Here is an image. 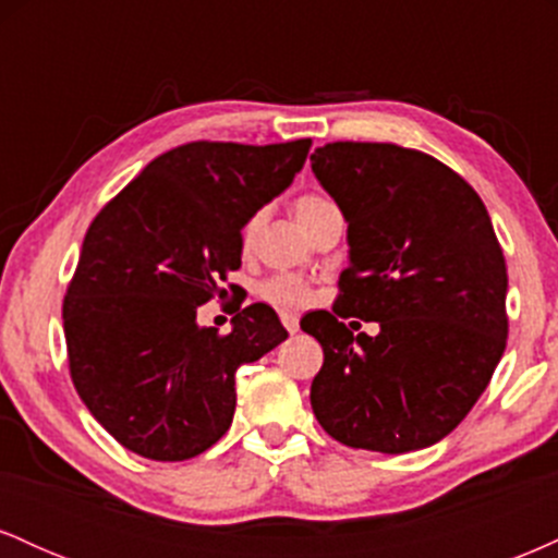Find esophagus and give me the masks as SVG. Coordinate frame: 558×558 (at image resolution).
Instances as JSON below:
<instances>
[{
  "label": "esophagus",
  "instance_id": "esophagus-1",
  "mask_svg": "<svg viewBox=\"0 0 558 558\" xmlns=\"http://www.w3.org/2000/svg\"><path fill=\"white\" fill-rule=\"evenodd\" d=\"M280 323L288 332H296L299 330V317L293 312H280Z\"/></svg>",
  "mask_w": 558,
  "mask_h": 558
}]
</instances>
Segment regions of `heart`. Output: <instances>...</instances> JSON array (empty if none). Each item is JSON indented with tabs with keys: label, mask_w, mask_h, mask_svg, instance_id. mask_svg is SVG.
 <instances>
[{
	"label": "heart",
	"mask_w": 558,
	"mask_h": 558,
	"mask_svg": "<svg viewBox=\"0 0 558 558\" xmlns=\"http://www.w3.org/2000/svg\"><path fill=\"white\" fill-rule=\"evenodd\" d=\"M330 204L332 202H328V198L319 194H304L296 198V204H293V213H296L301 226L306 228L325 207H330ZM254 230H257V220H248L241 235L243 246H252ZM262 293H265L270 301H275V304H288V306L304 304L306 296H310L306 283L301 278H296V275H275V278H270L265 286H262Z\"/></svg>",
	"instance_id": "1"
}]
</instances>
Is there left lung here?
<instances>
[{"mask_svg": "<svg viewBox=\"0 0 558 558\" xmlns=\"http://www.w3.org/2000/svg\"><path fill=\"white\" fill-rule=\"evenodd\" d=\"M312 172L349 222L341 310L301 330L323 345L312 409L343 446L380 453L438 444L488 388L506 349V262L472 185L396 144L336 141ZM377 322L354 337L337 319Z\"/></svg>", "mask_w": 558, "mask_h": 558, "instance_id": "1", "label": "left lung"}]
</instances>
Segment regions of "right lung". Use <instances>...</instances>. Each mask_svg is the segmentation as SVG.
<instances>
[{
    "mask_svg": "<svg viewBox=\"0 0 558 558\" xmlns=\"http://www.w3.org/2000/svg\"><path fill=\"white\" fill-rule=\"evenodd\" d=\"M310 138L194 141L151 159L94 217L62 304L70 377L107 433L138 457L183 462L228 433L235 369L283 343L272 306L233 328L196 323L241 267V230L304 168Z\"/></svg>",
    "mask_w": 558,
    "mask_h": 558,
    "instance_id": "right-lung-1",
    "label": "right lung"
}]
</instances>
